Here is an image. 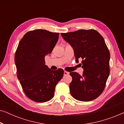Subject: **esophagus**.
<instances>
[{"mask_svg":"<svg viewBox=\"0 0 124 124\" xmlns=\"http://www.w3.org/2000/svg\"><path fill=\"white\" fill-rule=\"evenodd\" d=\"M69 74V72H67V71H64V76H67V75H68V74Z\"/></svg>","mask_w":124,"mask_h":124,"instance_id":"1","label":"esophagus"}]
</instances>
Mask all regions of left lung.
I'll list each match as a JSON object with an SVG mask.
<instances>
[{"label":"left lung","mask_w":124,"mask_h":124,"mask_svg":"<svg viewBox=\"0 0 124 124\" xmlns=\"http://www.w3.org/2000/svg\"><path fill=\"white\" fill-rule=\"evenodd\" d=\"M74 52L76 62L82 59V76L70 72V94L79 101L97 98L104 90L109 74L110 53L103 37L95 30H78L61 33Z\"/></svg>","instance_id":"obj_1"}]
</instances>
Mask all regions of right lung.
<instances>
[{"label": "right lung", "mask_w": 124, "mask_h": 124, "mask_svg": "<svg viewBox=\"0 0 124 124\" xmlns=\"http://www.w3.org/2000/svg\"><path fill=\"white\" fill-rule=\"evenodd\" d=\"M59 34L43 29L28 31L20 40L15 53L18 80L27 97L35 102L51 99L64 75L62 69L52 70L45 65V56L51 53Z\"/></svg>", "instance_id": "obj_1"}]
</instances>
